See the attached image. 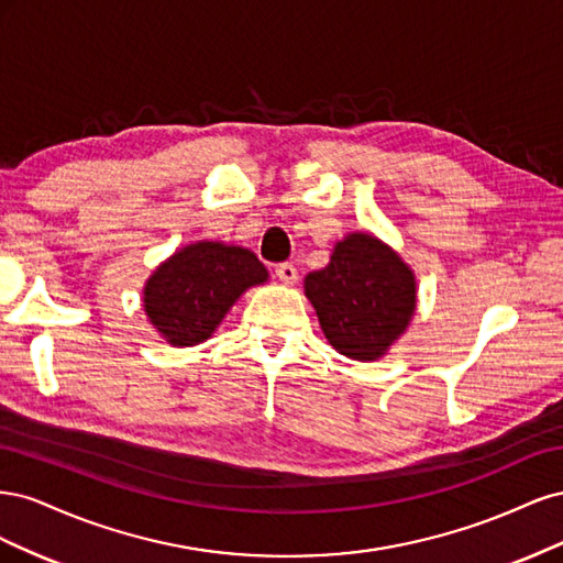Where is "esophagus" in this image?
Returning a JSON list of instances; mask_svg holds the SVG:
<instances>
[{"instance_id": "1", "label": "esophagus", "mask_w": 563, "mask_h": 563, "mask_svg": "<svg viewBox=\"0 0 563 563\" xmlns=\"http://www.w3.org/2000/svg\"><path fill=\"white\" fill-rule=\"evenodd\" d=\"M275 272H277L279 282H284V284H296V282H298V269H296V265H291V263H279V265L275 267Z\"/></svg>"}]
</instances>
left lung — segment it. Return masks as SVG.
I'll return each mask as SVG.
<instances>
[{
  "label": "left lung",
  "instance_id": "obj_1",
  "mask_svg": "<svg viewBox=\"0 0 563 563\" xmlns=\"http://www.w3.org/2000/svg\"><path fill=\"white\" fill-rule=\"evenodd\" d=\"M305 296L340 354L373 362L411 321L416 279L389 246L356 232L338 242L327 267L305 277Z\"/></svg>",
  "mask_w": 563,
  "mask_h": 563
}]
</instances>
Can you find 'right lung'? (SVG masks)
Wrapping results in <instances>:
<instances>
[{"instance_id":"obj_1","label":"right lung","mask_w":563,"mask_h":563,"mask_svg":"<svg viewBox=\"0 0 563 563\" xmlns=\"http://www.w3.org/2000/svg\"><path fill=\"white\" fill-rule=\"evenodd\" d=\"M267 279L249 249L199 242L174 253L145 284V312L172 345L207 340L249 286Z\"/></svg>"}]
</instances>
